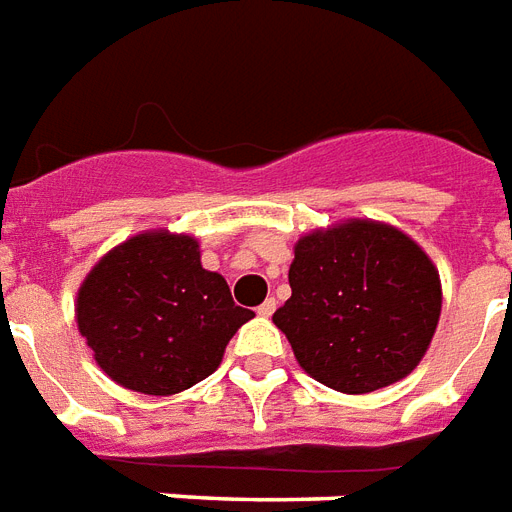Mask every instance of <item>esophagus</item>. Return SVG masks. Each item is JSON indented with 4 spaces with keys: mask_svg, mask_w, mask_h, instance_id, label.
Wrapping results in <instances>:
<instances>
[{
    "mask_svg": "<svg viewBox=\"0 0 512 512\" xmlns=\"http://www.w3.org/2000/svg\"><path fill=\"white\" fill-rule=\"evenodd\" d=\"M274 309H276V301L274 298H268V301H263V304L257 306V314H260V317H271Z\"/></svg>",
    "mask_w": 512,
    "mask_h": 512,
    "instance_id": "obj_1",
    "label": "esophagus"
}]
</instances>
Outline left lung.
<instances>
[{
	"mask_svg": "<svg viewBox=\"0 0 512 512\" xmlns=\"http://www.w3.org/2000/svg\"><path fill=\"white\" fill-rule=\"evenodd\" d=\"M274 325L295 361L333 391L372 393L404 380L437 331L442 285L401 230L347 219L298 238Z\"/></svg>",
	"mask_w": 512,
	"mask_h": 512,
	"instance_id": "obj_1",
	"label": "left lung"
}]
</instances>
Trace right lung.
I'll use <instances>...</instances> for the list:
<instances>
[{"instance_id":"right-lung-1","label":"right lung","mask_w":512,"mask_h":512,"mask_svg":"<svg viewBox=\"0 0 512 512\" xmlns=\"http://www.w3.org/2000/svg\"><path fill=\"white\" fill-rule=\"evenodd\" d=\"M255 312L233 304L225 276L200 266L198 238L149 230L113 246L86 274L75 320L113 382L173 396L206 380Z\"/></svg>"}]
</instances>
